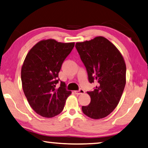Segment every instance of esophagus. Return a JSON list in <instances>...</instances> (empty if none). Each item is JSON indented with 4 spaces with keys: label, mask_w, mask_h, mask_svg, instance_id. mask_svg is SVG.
Instances as JSON below:
<instances>
[{
    "label": "esophagus",
    "mask_w": 148,
    "mask_h": 148,
    "mask_svg": "<svg viewBox=\"0 0 148 148\" xmlns=\"http://www.w3.org/2000/svg\"><path fill=\"white\" fill-rule=\"evenodd\" d=\"M74 92H75V93H76V95H81V94H84V92H85V91H84V89H80L78 90V91H75Z\"/></svg>",
    "instance_id": "34e87169"
}]
</instances>
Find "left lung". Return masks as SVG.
Instances as JSON below:
<instances>
[{
  "mask_svg": "<svg viewBox=\"0 0 148 148\" xmlns=\"http://www.w3.org/2000/svg\"><path fill=\"white\" fill-rule=\"evenodd\" d=\"M76 48L86 68L90 83L98 86L87 91L91 97L82 112L92 119L104 118L116 108L126 84V65L119 50L108 40L97 36L77 42Z\"/></svg>",
  "mask_w": 148,
  "mask_h": 148,
  "instance_id": "8db88e82",
  "label": "left lung"
}]
</instances>
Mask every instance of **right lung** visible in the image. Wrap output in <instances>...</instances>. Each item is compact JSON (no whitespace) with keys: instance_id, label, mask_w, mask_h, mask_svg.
<instances>
[{"instance_id":"obj_1","label":"right lung","mask_w":148,"mask_h":148,"mask_svg":"<svg viewBox=\"0 0 148 148\" xmlns=\"http://www.w3.org/2000/svg\"><path fill=\"white\" fill-rule=\"evenodd\" d=\"M74 42L61 43L53 39L42 40L29 51L21 68L23 92L30 106L44 117H53L64 108L71 91L66 84L59 83L62 62L71 53Z\"/></svg>"}]
</instances>
